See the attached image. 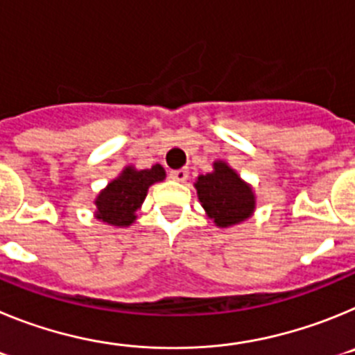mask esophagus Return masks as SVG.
<instances>
[{
	"label": "esophagus",
	"instance_id": "1",
	"mask_svg": "<svg viewBox=\"0 0 355 355\" xmlns=\"http://www.w3.org/2000/svg\"><path fill=\"white\" fill-rule=\"evenodd\" d=\"M171 178L174 181H180V183H184L188 178V168H178V171H171Z\"/></svg>",
	"mask_w": 355,
	"mask_h": 355
}]
</instances>
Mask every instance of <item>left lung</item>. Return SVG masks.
Listing matches in <instances>:
<instances>
[{
	"mask_svg": "<svg viewBox=\"0 0 355 355\" xmlns=\"http://www.w3.org/2000/svg\"><path fill=\"white\" fill-rule=\"evenodd\" d=\"M215 171L197 178V196L209 218L218 227L240 224L254 211V193L249 184L238 178L233 168L216 162Z\"/></svg>",
	"mask_w": 355,
	"mask_h": 355,
	"instance_id": "obj_1",
	"label": "left lung"
}]
</instances>
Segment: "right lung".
Instances as JSON below:
<instances>
[{"label": "right lung", "mask_w": 355, "mask_h": 355, "mask_svg": "<svg viewBox=\"0 0 355 355\" xmlns=\"http://www.w3.org/2000/svg\"><path fill=\"white\" fill-rule=\"evenodd\" d=\"M165 178L162 165H153L146 171L128 167L122 171L96 199L97 218L112 225H130L137 218L135 213L140 208L150 184Z\"/></svg>", "instance_id": "add662e5"}]
</instances>
